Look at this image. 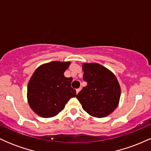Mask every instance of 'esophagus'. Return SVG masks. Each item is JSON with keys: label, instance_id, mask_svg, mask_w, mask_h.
<instances>
[{"label": "esophagus", "instance_id": "obj_1", "mask_svg": "<svg viewBox=\"0 0 151 151\" xmlns=\"http://www.w3.org/2000/svg\"><path fill=\"white\" fill-rule=\"evenodd\" d=\"M80 91H81V88H79V89H77V90H76V91H77V93H79Z\"/></svg>", "mask_w": 151, "mask_h": 151}]
</instances>
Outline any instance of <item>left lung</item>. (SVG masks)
I'll return each instance as SVG.
<instances>
[{
    "instance_id": "left-lung-1",
    "label": "left lung",
    "mask_w": 151,
    "mask_h": 151,
    "mask_svg": "<svg viewBox=\"0 0 151 151\" xmlns=\"http://www.w3.org/2000/svg\"><path fill=\"white\" fill-rule=\"evenodd\" d=\"M83 79L87 85L77 93V99L90 116L103 118L116 109L121 87L113 72L98 63H84Z\"/></svg>"
}]
</instances>
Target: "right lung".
Here are the masks:
<instances>
[{"label":"right lung","mask_w":151,"mask_h":151,"mask_svg":"<svg viewBox=\"0 0 151 151\" xmlns=\"http://www.w3.org/2000/svg\"><path fill=\"white\" fill-rule=\"evenodd\" d=\"M70 62L53 61L36 69L27 85L29 106L40 116L50 118L58 115L76 90L71 87L72 77H65L64 72Z\"/></svg>","instance_id":"add662e5"}]
</instances>
